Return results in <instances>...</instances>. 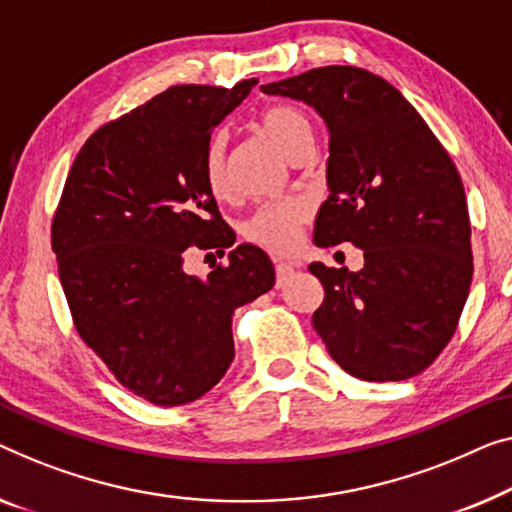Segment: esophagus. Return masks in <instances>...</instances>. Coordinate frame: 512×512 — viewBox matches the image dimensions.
Listing matches in <instances>:
<instances>
[{
  "instance_id": "1",
  "label": "esophagus",
  "mask_w": 512,
  "mask_h": 512,
  "mask_svg": "<svg viewBox=\"0 0 512 512\" xmlns=\"http://www.w3.org/2000/svg\"><path fill=\"white\" fill-rule=\"evenodd\" d=\"M292 273H294V266L292 264H289V262H278L276 264V285L278 287L285 285L287 278L292 276Z\"/></svg>"
}]
</instances>
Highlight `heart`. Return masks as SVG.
I'll return each instance as SVG.
<instances>
[{
  "mask_svg": "<svg viewBox=\"0 0 512 512\" xmlns=\"http://www.w3.org/2000/svg\"><path fill=\"white\" fill-rule=\"evenodd\" d=\"M257 128L262 131L289 160L299 158L312 149L315 133L310 119L296 105L276 103L259 112ZM202 174L209 193L218 200L230 195V179H227V135L220 131L209 140L202 160ZM310 216L308 204L299 200L269 202L243 220V239L262 246L271 253H289L296 248L301 227Z\"/></svg>",
  "mask_w": 512,
  "mask_h": 512,
  "instance_id": "1",
  "label": "heart"
}]
</instances>
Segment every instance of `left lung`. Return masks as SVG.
Here are the masks:
<instances>
[{"mask_svg":"<svg viewBox=\"0 0 512 512\" xmlns=\"http://www.w3.org/2000/svg\"><path fill=\"white\" fill-rule=\"evenodd\" d=\"M264 94L308 103L329 128L315 243H354L363 269H308L324 285L312 326L365 381L423 372L453 338L474 259L467 197L448 151L398 89L356 66L312 68Z\"/></svg>","mask_w":512,"mask_h":512,"instance_id":"1","label":"left lung"}]
</instances>
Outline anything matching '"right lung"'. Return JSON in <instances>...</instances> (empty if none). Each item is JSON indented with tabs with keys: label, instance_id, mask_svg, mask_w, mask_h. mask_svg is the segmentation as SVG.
Returning <instances> with one entry per match:
<instances>
[{
	"label": "right lung",
	"instance_id": "right-lung-1",
	"mask_svg": "<svg viewBox=\"0 0 512 512\" xmlns=\"http://www.w3.org/2000/svg\"><path fill=\"white\" fill-rule=\"evenodd\" d=\"M257 80L177 85L89 137L52 220V250L75 329L117 381L158 407L211 391L234 358L232 315L276 282L241 243L207 278L186 248L234 243L202 174L211 131Z\"/></svg>",
	"mask_w": 512,
	"mask_h": 512
}]
</instances>
